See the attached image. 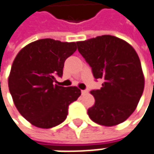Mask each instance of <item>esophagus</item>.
<instances>
[{
  "label": "esophagus",
  "instance_id": "1",
  "mask_svg": "<svg viewBox=\"0 0 154 154\" xmlns=\"http://www.w3.org/2000/svg\"><path fill=\"white\" fill-rule=\"evenodd\" d=\"M81 92H82V94H85V93L88 92V90H82Z\"/></svg>",
  "mask_w": 154,
  "mask_h": 154
}]
</instances>
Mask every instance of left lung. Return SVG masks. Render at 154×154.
<instances>
[{"instance_id": "1", "label": "left lung", "mask_w": 154, "mask_h": 154, "mask_svg": "<svg viewBox=\"0 0 154 154\" xmlns=\"http://www.w3.org/2000/svg\"><path fill=\"white\" fill-rule=\"evenodd\" d=\"M77 45L95 79L104 81L101 89L91 91L95 104L88 109L89 117L105 126L124 122L135 111L144 91L138 54L129 43L109 35L77 42Z\"/></svg>"}]
</instances>
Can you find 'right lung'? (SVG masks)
Returning <instances> with one entry per match:
<instances>
[{"label": "right lung", "mask_w": 154, "mask_h": 154, "mask_svg": "<svg viewBox=\"0 0 154 154\" xmlns=\"http://www.w3.org/2000/svg\"><path fill=\"white\" fill-rule=\"evenodd\" d=\"M77 50V42L40 39L17 54L8 77L14 105L35 126L51 128L63 123L69 105L81 95L76 86L55 85L63 76L65 60Z\"/></svg>", "instance_id": "add662e5"}]
</instances>
